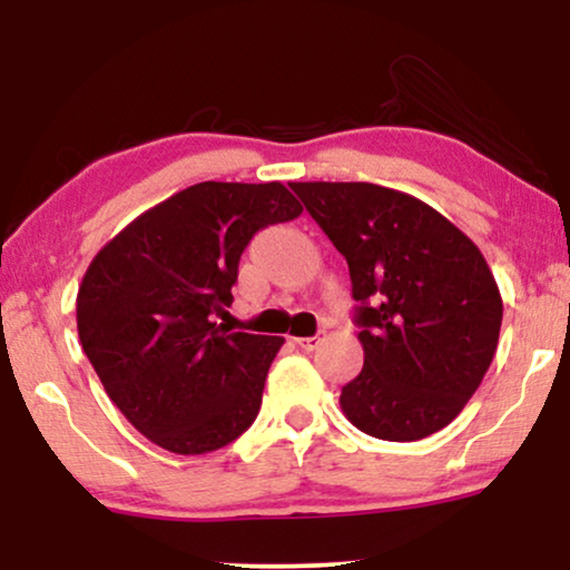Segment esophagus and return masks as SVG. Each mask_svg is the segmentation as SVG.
Instances as JSON below:
<instances>
[{
	"label": "esophagus",
	"instance_id": "esophagus-1",
	"mask_svg": "<svg viewBox=\"0 0 570 570\" xmlns=\"http://www.w3.org/2000/svg\"><path fill=\"white\" fill-rule=\"evenodd\" d=\"M322 334H316V337H295V345H298L301 350H306V353H311V350H316L318 345H322Z\"/></svg>",
	"mask_w": 570,
	"mask_h": 570
}]
</instances>
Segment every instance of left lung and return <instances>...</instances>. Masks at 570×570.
Masks as SVG:
<instances>
[{
    "label": "left lung",
    "instance_id": "left-lung-1",
    "mask_svg": "<svg viewBox=\"0 0 570 570\" xmlns=\"http://www.w3.org/2000/svg\"><path fill=\"white\" fill-rule=\"evenodd\" d=\"M345 256L363 371L340 404L357 431L420 441L446 428L493 363L503 301L480 248L410 194L350 181L291 184Z\"/></svg>",
    "mask_w": 570,
    "mask_h": 570
}]
</instances>
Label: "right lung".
Here are the masks:
<instances>
[{"mask_svg": "<svg viewBox=\"0 0 570 570\" xmlns=\"http://www.w3.org/2000/svg\"><path fill=\"white\" fill-rule=\"evenodd\" d=\"M279 181H202L100 248L77 293V332L100 384L145 439L174 454L228 446L262 407L283 337L213 322L233 303L256 233L295 220Z\"/></svg>", "mask_w": 570, "mask_h": 570, "instance_id": "1", "label": "right lung"}]
</instances>
